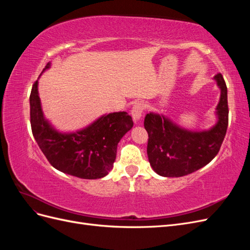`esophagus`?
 I'll list each match as a JSON object with an SVG mask.
<instances>
[{"label": "esophagus", "instance_id": "1", "mask_svg": "<svg viewBox=\"0 0 250 250\" xmlns=\"http://www.w3.org/2000/svg\"><path fill=\"white\" fill-rule=\"evenodd\" d=\"M143 113H144V104L142 102H137L133 105L131 109V116L135 123L139 122V121L142 119Z\"/></svg>", "mask_w": 250, "mask_h": 250}]
</instances>
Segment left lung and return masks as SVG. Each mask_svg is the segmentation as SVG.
<instances>
[{
	"instance_id": "left-lung-1",
	"label": "left lung",
	"mask_w": 250,
	"mask_h": 250,
	"mask_svg": "<svg viewBox=\"0 0 250 250\" xmlns=\"http://www.w3.org/2000/svg\"><path fill=\"white\" fill-rule=\"evenodd\" d=\"M220 88L217 123L208 130L192 131L164 115L150 112L144 121L148 132L147 154L152 169L164 177H180L208 165L218 154L229 125L228 87L222 75L214 77Z\"/></svg>"
}]
</instances>
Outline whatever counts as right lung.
I'll list each match as a JSON object with an SVG mask.
<instances>
[{
  "label": "right lung",
  "instance_id": "add662e5",
  "mask_svg": "<svg viewBox=\"0 0 250 250\" xmlns=\"http://www.w3.org/2000/svg\"><path fill=\"white\" fill-rule=\"evenodd\" d=\"M48 62L42 72L50 69ZM30 122L33 137L55 169L83 179L106 176L112 169L120 140L132 126L126 111L110 112L83 129L59 132L44 119L39 96V81L30 95Z\"/></svg>",
  "mask_w": 250,
  "mask_h": 250
}]
</instances>
